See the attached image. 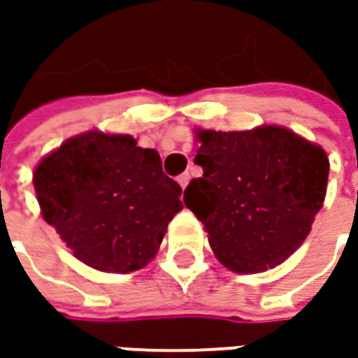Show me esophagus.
<instances>
[{
    "mask_svg": "<svg viewBox=\"0 0 358 358\" xmlns=\"http://www.w3.org/2000/svg\"><path fill=\"white\" fill-rule=\"evenodd\" d=\"M189 181H191V175H189V173H183V175L177 177V183L181 185V189H185V187L189 185Z\"/></svg>",
    "mask_w": 358,
    "mask_h": 358,
    "instance_id": "34e87169",
    "label": "esophagus"
}]
</instances>
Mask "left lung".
<instances>
[{"mask_svg":"<svg viewBox=\"0 0 358 358\" xmlns=\"http://www.w3.org/2000/svg\"><path fill=\"white\" fill-rule=\"evenodd\" d=\"M203 177L185 207L205 225L215 257L233 273L281 265L310 233L329 181V157L281 125L249 131L195 129Z\"/></svg>","mask_w":358,"mask_h":358,"instance_id":"obj_1","label":"left lung"}]
</instances>
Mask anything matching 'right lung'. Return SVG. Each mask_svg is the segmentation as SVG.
I'll use <instances>...</instances> for the list:
<instances>
[{
    "label": "right lung",
    "instance_id": "1",
    "mask_svg": "<svg viewBox=\"0 0 358 358\" xmlns=\"http://www.w3.org/2000/svg\"><path fill=\"white\" fill-rule=\"evenodd\" d=\"M34 187L41 217L81 263L103 273H133L159 251L183 209L181 187L155 149L131 135L85 131L37 163Z\"/></svg>",
    "mask_w": 358,
    "mask_h": 358
}]
</instances>
